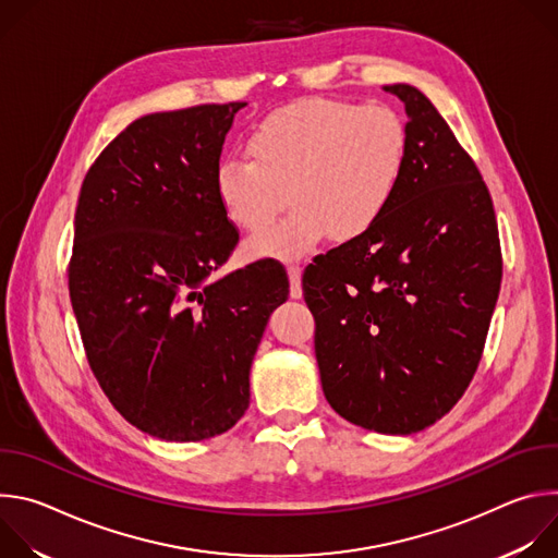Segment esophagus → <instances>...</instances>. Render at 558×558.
Returning a JSON list of instances; mask_svg holds the SVG:
<instances>
[{"label":"esophagus","mask_w":558,"mask_h":558,"mask_svg":"<svg viewBox=\"0 0 558 558\" xmlns=\"http://www.w3.org/2000/svg\"><path fill=\"white\" fill-rule=\"evenodd\" d=\"M287 274H289V293L293 300H300L302 298V267L295 263H289Z\"/></svg>","instance_id":"esophagus-1"}]
</instances>
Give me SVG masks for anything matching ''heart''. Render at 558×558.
I'll list each match as a JSON object with an SVG mask.
<instances>
[{"mask_svg": "<svg viewBox=\"0 0 558 558\" xmlns=\"http://www.w3.org/2000/svg\"><path fill=\"white\" fill-rule=\"evenodd\" d=\"M250 155L229 154L216 170V196L243 231H260L283 202L288 216L245 245L252 258L293 260L325 233L333 241L368 231L400 187L409 128L381 104L306 99L265 117Z\"/></svg>", "mask_w": 558, "mask_h": 558, "instance_id": "b5f03b06", "label": "heart"}]
</instances>
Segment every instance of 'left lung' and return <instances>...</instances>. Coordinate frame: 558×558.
Listing matches in <instances>:
<instances>
[{
    "label": "left lung",
    "mask_w": 558,
    "mask_h": 558,
    "mask_svg": "<svg viewBox=\"0 0 558 558\" xmlns=\"http://www.w3.org/2000/svg\"><path fill=\"white\" fill-rule=\"evenodd\" d=\"M409 114L407 168L384 216L317 256L302 291L331 409L384 435L441 420L480 366L501 287L490 192L424 93L384 86Z\"/></svg>",
    "instance_id": "obj_1"
}]
</instances>
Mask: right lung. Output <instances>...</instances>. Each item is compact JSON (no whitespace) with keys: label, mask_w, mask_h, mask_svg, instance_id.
Listing matches in <instances>:
<instances>
[{"label":"right lung","mask_w":558,"mask_h":558,"mask_svg":"<svg viewBox=\"0 0 558 558\" xmlns=\"http://www.w3.org/2000/svg\"><path fill=\"white\" fill-rule=\"evenodd\" d=\"M245 106L132 121L76 203L68 287L88 364L112 407L166 441H203L245 415L256 349L289 295L276 260L209 280L238 243L216 170Z\"/></svg>","instance_id":"obj_1"}]
</instances>
